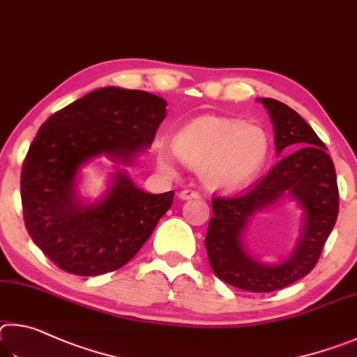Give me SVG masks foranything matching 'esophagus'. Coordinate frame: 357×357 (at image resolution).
Instances as JSON below:
<instances>
[{
  "mask_svg": "<svg viewBox=\"0 0 357 357\" xmlns=\"http://www.w3.org/2000/svg\"><path fill=\"white\" fill-rule=\"evenodd\" d=\"M178 197L182 199V201H188V199H199L201 197V195H199L197 191H195V190H183V191H180V195H178Z\"/></svg>",
  "mask_w": 357,
  "mask_h": 357,
  "instance_id": "esophagus-1",
  "label": "esophagus"
}]
</instances>
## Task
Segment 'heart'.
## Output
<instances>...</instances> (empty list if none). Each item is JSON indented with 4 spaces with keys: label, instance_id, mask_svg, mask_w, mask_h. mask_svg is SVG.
I'll use <instances>...</instances> for the list:
<instances>
[{
    "label": "heart",
    "instance_id": "1",
    "mask_svg": "<svg viewBox=\"0 0 357 357\" xmlns=\"http://www.w3.org/2000/svg\"><path fill=\"white\" fill-rule=\"evenodd\" d=\"M172 150L186 166L199 169L202 182L211 190H238L257 177L270 155V137L255 125L236 119L201 116L174 136ZM162 169L171 171L166 150L158 152Z\"/></svg>",
    "mask_w": 357,
    "mask_h": 357
}]
</instances>
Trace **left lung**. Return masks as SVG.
Here are the masks:
<instances>
[{
    "instance_id": "8db88e82",
    "label": "left lung",
    "mask_w": 357,
    "mask_h": 357,
    "mask_svg": "<svg viewBox=\"0 0 357 357\" xmlns=\"http://www.w3.org/2000/svg\"><path fill=\"white\" fill-rule=\"evenodd\" d=\"M260 102L270 112L278 155L287 147H303L284 156L264 178L243 192L213 197V218L205 236L208 261L216 276L254 293L284 289L314 270L339 215L335 167L326 146L290 106L274 98H260ZM285 194L296 198L305 210L302 238L280 264H260L245 254L242 230L255 213Z\"/></svg>"
}]
</instances>
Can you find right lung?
Wrapping results in <instances>:
<instances>
[{
  "label": "right lung",
  "instance_id": "obj_1",
  "mask_svg": "<svg viewBox=\"0 0 357 357\" xmlns=\"http://www.w3.org/2000/svg\"><path fill=\"white\" fill-rule=\"evenodd\" d=\"M153 93L102 87L54 112L23 161L24 226L56 266L78 276L116 271L135 257L171 208L174 191L149 195L117 171L103 199L81 202L79 167L100 155L131 165L166 117Z\"/></svg>",
  "mask_w": 357,
  "mask_h": 357
}]
</instances>
